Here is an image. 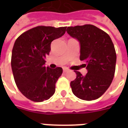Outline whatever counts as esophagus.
I'll use <instances>...</instances> for the list:
<instances>
[{
  "mask_svg": "<svg viewBox=\"0 0 128 128\" xmlns=\"http://www.w3.org/2000/svg\"><path fill=\"white\" fill-rule=\"evenodd\" d=\"M63 71H64V72H67L69 71V70L67 68H64V69H63Z\"/></svg>",
  "mask_w": 128,
  "mask_h": 128,
  "instance_id": "obj_1",
  "label": "esophagus"
}]
</instances>
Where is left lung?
<instances>
[{
  "label": "left lung",
  "instance_id": "obj_1",
  "mask_svg": "<svg viewBox=\"0 0 128 128\" xmlns=\"http://www.w3.org/2000/svg\"><path fill=\"white\" fill-rule=\"evenodd\" d=\"M66 32L80 44V56L88 70L86 75L75 70L77 77L70 82L72 92L83 100L99 98L107 90L115 72L116 55L109 35L92 24L68 26Z\"/></svg>",
  "mask_w": 128,
  "mask_h": 128
}]
</instances>
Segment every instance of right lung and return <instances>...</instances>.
I'll return each instance as SVG.
<instances>
[{
    "label": "right lung",
    "instance_id": "right-lung-1",
    "mask_svg": "<svg viewBox=\"0 0 128 128\" xmlns=\"http://www.w3.org/2000/svg\"><path fill=\"white\" fill-rule=\"evenodd\" d=\"M66 26H38L26 31L16 40L12 54V69L16 86L27 99L36 102L47 100L56 91L62 68L45 66L50 44L62 37Z\"/></svg>",
    "mask_w": 128,
    "mask_h": 128
}]
</instances>
